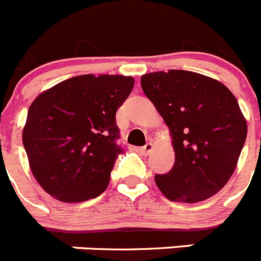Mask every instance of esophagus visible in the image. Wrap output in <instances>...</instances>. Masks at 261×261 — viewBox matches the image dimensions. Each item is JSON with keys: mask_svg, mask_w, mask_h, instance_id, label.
<instances>
[{"mask_svg": "<svg viewBox=\"0 0 261 261\" xmlns=\"http://www.w3.org/2000/svg\"><path fill=\"white\" fill-rule=\"evenodd\" d=\"M153 149H154L153 142H147V144L145 145V146L140 147V153L144 154V155H149V154H150L151 151H153Z\"/></svg>", "mask_w": 261, "mask_h": 261, "instance_id": "esophagus-1", "label": "esophagus"}]
</instances>
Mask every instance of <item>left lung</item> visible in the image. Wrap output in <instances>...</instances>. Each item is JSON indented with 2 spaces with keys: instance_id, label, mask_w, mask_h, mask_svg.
Masks as SVG:
<instances>
[{
  "instance_id": "obj_1",
  "label": "left lung",
  "mask_w": 261,
  "mask_h": 261,
  "mask_svg": "<svg viewBox=\"0 0 261 261\" xmlns=\"http://www.w3.org/2000/svg\"><path fill=\"white\" fill-rule=\"evenodd\" d=\"M141 86L168 126L175 151L171 171L154 177L159 191L176 202L216 195L234 174L247 137L237 98L220 81L187 70L147 73Z\"/></svg>"
}]
</instances>
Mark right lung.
Returning <instances> with one entry per match:
<instances>
[{
	"label": "right lung",
	"mask_w": 261,
	"mask_h": 261,
	"mask_svg": "<svg viewBox=\"0 0 261 261\" xmlns=\"http://www.w3.org/2000/svg\"><path fill=\"white\" fill-rule=\"evenodd\" d=\"M133 85V77L126 75H77L32 102L23 146L45 192L64 202L86 201L105 192L123 151L116 144V111Z\"/></svg>",
	"instance_id": "obj_1"
}]
</instances>
